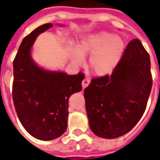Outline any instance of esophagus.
I'll return each mask as SVG.
<instances>
[{"instance_id": "obj_1", "label": "esophagus", "mask_w": 160, "mask_h": 160, "mask_svg": "<svg viewBox=\"0 0 160 160\" xmlns=\"http://www.w3.org/2000/svg\"><path fill=\"white\" fill-rule=\"evenodd\" d=\"M89 83H90V79L88 78H87V77L84 78V79H83L82 82V88H87Z\"/></svg>"}]
</instances>
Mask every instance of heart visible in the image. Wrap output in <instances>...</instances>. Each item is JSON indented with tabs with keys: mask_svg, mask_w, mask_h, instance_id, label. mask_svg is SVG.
I'll list each match as a JSON object with an SVG mask.
<instances>
[{
	"mask_svg": "<svg viewBox=\"0 0 160 160\" xmlns=\"http://www.w3.org/2000/svg\"><path fill=\"white\" fill-rule=\"evenodd\" d=\"M125 50L124 40L108 32H98L85 36L77 44L73 61L82 64L83 56H90L89 67L98 76L109 75L115 70Z\"/></svg>",
	"mask_w": 160,
	"mask_h": 160,
	"instance_id": "heart-1",
	"label": "heart"
}]
</instances>
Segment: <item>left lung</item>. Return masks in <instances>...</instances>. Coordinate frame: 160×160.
Instances as JSON below:
<instances>
[{"label": "left lung", "mask_w": 160, "mask_h": 160, "mask_svg": "<svg viewBox=\"0 0 160 160\" xmlns=\"http://www.w3.org/2000/svg\"><path fill=\"white\" fill-rule=\"evenodd\" d=\"M152 85L149 55L138 39H132L112 74L93 78L84 89L92 132L104 138L130 132L146 110Z\"/></svg>", "instance_id": "8db88e82"}]
</instances>
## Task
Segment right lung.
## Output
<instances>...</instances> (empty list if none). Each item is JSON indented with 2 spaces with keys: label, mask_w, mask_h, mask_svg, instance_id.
<instances>
[{
  "label": "right lung",
  "mask_w": 160,
  "mask_h": 160,
  "mask_svg": "<svg viewBox=\"0 0 160 160\" xmlns=\"http://www.w3.org/2000/svg\"><path fill=\"white\" fill-rule=\"evenodd\" d=\"M41 25L22 39L13 61L12 98L20 122L39 140L57 138L66 132L68 98L81 91L85 75H67L42 69L33 62L30 50L39 33L52 27Z\"/></svg>",
  "instance_id": "1"
}]
</instances>
